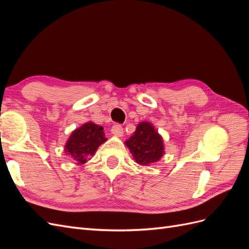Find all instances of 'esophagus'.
<instances>
[{"instance_id": "obj_1", "label": "esophagus", "mask_w": 249, "mask_h": 249, "mask_svg": "<svg viewBox=\"0 0 249 249\" xmlns=\"http://www.w3.org/2000/svg\"><path fill=\"white\" fill-rule=\"evenodd\" d=\"M111 132L116 137H122L123 135H124V129H123V126L120 125V124H114V125H113L112 129H111Z\"/></svg>"}]
</instances>
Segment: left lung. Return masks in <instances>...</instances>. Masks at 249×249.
Segmentation results:
<instances>
[{
	"mask_svg": "<svg viewBox=\"0 0 249 249\" xmlns=\"http://www.w3.org/2000/svg\"><path fill=\"white\" fill-rule=\"evenodd\" d=\"M124 143L136 163L143 166L158 162L164 155V143L161 135L147 122L140 123L136 131Z\"/></svg>",
	"mask_w": 249,
	"mask_h": 249,
	"instance_id": "8db88e82",
	"label": "left lung"
}]
</instances>
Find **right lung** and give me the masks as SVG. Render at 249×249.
<instances>
[{
  "instance_id": "1",
  "label": "right lung",
  "mask_w": 249,
  "mask_h": 249,
  "mask_svg": "<svg viewBox=\"0 0 249 249\" xmlns=\"http://www.w3.org/2000/svg\"><path fill=\"white\" fill-rule=\"evenodd\" d=\"M106 140L104 127L89 122L71 133L65 144V153L72 158L76 164H84Z\"/></svg>"
}]
</instances>
